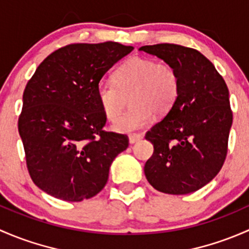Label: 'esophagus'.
Wrapping results in <instances>:
<instances>
[{
  "mask_svg": "<svg viewBox=\"0 0 249 249\" xmlns=\"http://www.w3.org/2000/svg\"><path fill=\"white\" fill-rule=\"evenodd\" d=\"M140 139H142V134H140V133H133V134L129 135V142L130 143L139 142Z\"/></svg>",
  "mask_w": 249,
  "mask_h": 249,
  "instance_id": "1",
  "label": "esophagus"
}]
</instances>
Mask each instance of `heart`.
<instances>
[{
	"mask_svg": "<svg viewBox=\"0 0 249 249\" xmlns=\"http://www.w3.org/2000/svg\"><path fill=\"white\" fill-rule=\"evenodd\" d=\"M181 91L180 74L174 66L153 58L135 56L122 63L112 78L97 85V97L104 115L115 121L121 115L130 94V109L122 115L115 129L129 133L150 124L153 115H166L178 102Z\"/></svg>",
	"mask_w": 249,
	"mask_h": 249,
	"instance_id": "1",
	"label": "heart"
}]
</instances>
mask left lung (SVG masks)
I'll use <instances>...</instances> for the list:
<instances>
[{
	"label": "left lung",
	"instance_id": "left-lung-1",
	"mask_svg": "<svg viewBox=\"0 0 249 249\" xmlns=\"http://www.w3.org/2000/svg\"><path fill=\"white\" fill-rule=\"evenodd\" d=\"M174 66L180 74L178 102L145 138L153 155L145 164L151 186L166 194L181 196L209 183L224 164L232 124L229 89L210 60L192 48L178 44L143 45Z\"/></svg>",
	"mask_w": 249,
	"mask_h": 249
}]
</instances>
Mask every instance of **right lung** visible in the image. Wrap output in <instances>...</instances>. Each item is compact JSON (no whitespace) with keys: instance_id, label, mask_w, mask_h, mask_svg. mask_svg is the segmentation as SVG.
<instances>
[{"instance_id":"obj_1","label":"right lung","mask_w":249,"mask_h":249,"mask_svg":"<svg viewBox=\"0 0 249 249\" xmlns=\"http://www.w3.org/2000/svg\"><path fill=\"white\" fill-rule=\"evenodd\" d=\"M133 49L117 42L68 44L50 53L29 80L18 129L31 178L45 193L81 201L107 184L112 160L129 140L103 129L97 85Z\"/></svg>"}]
</instances>
